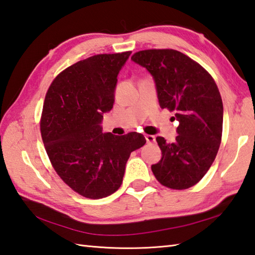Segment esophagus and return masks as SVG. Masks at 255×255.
I'll return each mask as SVG.
<instances>
[{
	"instance_id": "1",
	"label": "esophagus",
	"mask_w": 255,
	"mask_h": 255,
	"mask_svg": "<svg viewBox=\"0 0 255 255\" xmlns=\"http://www.w3.org/2000/svg\"><path fill=\"white\" fill-rule=\"evenodd\" d=\"M144 138H146V140L148 143H151L156 141V137L152 136V134H144Z\"/></svg>"
}]
</instances>
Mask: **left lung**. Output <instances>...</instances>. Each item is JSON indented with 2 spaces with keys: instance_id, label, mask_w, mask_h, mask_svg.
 Returning <instances> with one entry per match:
<instances>
[{
  "instance_id": "left-lung-1",
  "label": "left lung",
  "mask_w": 255,
  "mask_h": 255,
  "mask_svg": "<svg viewBox=\"0 0 255 255\" xmlns=\"http://www.w3.org/2000/svg\"><path fill=\"white\" fill-rule=\"evenodd\" d=\"M131 59L152 75L160 107L176 113L179 122L174 142L156 138L162 157L151 170L164 187L190 188L207 173L221 143L223 105L217 84L200 64L176 49H144Z\"/></svg>"
}]
</instances>
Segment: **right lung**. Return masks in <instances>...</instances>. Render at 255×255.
Returning a JSON list of instances; mask_svg holds the SVG:
<instances>
[{
	"mask_svg": "<svg viewBox=\"0 0 255 255\" xmlns=\"http://www.w3.org/2000/svg\"><path fill=\"white\" fill-rule=\"evenodd\" d=\"M130 54H98L75 63L55 77L45 96L39 123L45 150L59 178L85 198L117 191L130 153L146 143L141 133L115 136L101 127Z\"/></svg>",
	"mask_w": 255,
	"mask_h": 255,
	"instance_id": "add662e5",
	"label": "right lung"
}]
</instances>
